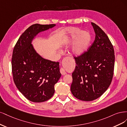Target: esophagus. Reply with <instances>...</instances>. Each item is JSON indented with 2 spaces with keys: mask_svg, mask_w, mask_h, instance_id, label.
<instances>
[{
  "mask_svg": "<svg viewBox=\"0 0 127 127\" xmlns=\"http://www.w3.org/2000/svg\"><path fill=\"white\" fill-rule=\"evenodd\" d=\"M68 59V57H66V58H65L63 60V61H62V64H64L65 62H66V60H67ZM60 72H61V74H62L63 75L66 74V72H65V69H64L63 68H61V69H60Z\"/></svg>",
  "mask_w": 127,
  "mask_h": 127,
  "instance_id": "esophagus-1",
  "label": "esophagus"
}]
</instances>
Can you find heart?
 <instances>
[{"instance_id": "b5f03b06", "label": "heart", "mask_w": 127, "mask_h": 127, "mask_svg": "<svg viewBox=\"0 0 127 127\" xmlns=\"http://www.w3.org/2000/svg\"><path fill=\"white\" fill-rule=\"evenodd\" d=\"M66 36L64 40L65 46H72L71 52L76 56H81L87 52L91 42V35L88 31H82L77 27H68L65 30ZM60 52L62 50H60Z\"/></svg>"}]
</instances>
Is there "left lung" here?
I'll return each mask as SVG.
<instances>
[{
  "label": "left lung",
  "mask_w": 127,
  "mask_h": 127,
  "mask_svg": "<svg viewBox=\"0 0 127 127\" xmlns=\"http://www.w3.org/2000/svg\"><path fill=\"white\" fill-rule=\"evenodd\" d=\"M91 25L95 40L87 52L74 57L76 66L71 86L72 95L84 101L95 100L107 91L112 81L115 60L108 36L95 24Z\"/></svg>",
  "instance_id": "left-lung-1"
}]
</instances>
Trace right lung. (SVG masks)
<instances>
[{"label":"right lung","mask_w":127,"mask_h":127,"mask_svg":"<svg viewBox=\"0 0 127 127\" xmlns=\"http://www.w3.org/2000/svg\"><path fill=\"white\" fill-rule=\"evenodd\" d=\"M55 26L32 25L20 36L14 48L11 60L14 81L18 90L32 102L51 99L54 94V85L61 76L59 62L42 58L32 44L39 32Z\"/></svg>","instance_id":"1"}]
</instances>
